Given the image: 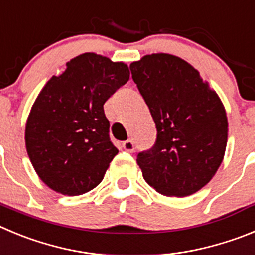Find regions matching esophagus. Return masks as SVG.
<instances>
[{"mask_svg":"<svg viewBox=\"0 0 255 255\" xmlns=\"http://www.w3.org/2000/svg\"><path fill=\"white\" fill-rule=\"evenodd\" d=\"M122 146L127 152H133V151H134V143H133L132 139H127V141H125L122 143Z\"/></svg>","mask_w":255,"mask_h":255,"instance_id":"1","label":"esophagus"}]
</instances>
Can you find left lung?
Masks as SVG:
<instances>
[{"label": "left lung", "mask_w": 255, "mask_h": 255, "mask_svg": "<svg viewBox=\"0 0 255 255\" xmlns=\"http://www.w3.org/2000/svg\"><path fill=\"white\" fill-rule=\"evenodd\" d=\"M129 68L157 130L152 147L137 155L143 179L165 196L196 193L224 159L228 118L221 100L179 57L148 54Z\"/></svg>", "instance_id": "left-lung-1"}]
</instances>
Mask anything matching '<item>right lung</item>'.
<instances>
[{"instance_id":"add662e5","label":"right lung","mask_w":255,"mask_h":255,"mask_svg":"<svg viewBox=\"0 0 255 255\" xmlns=\"http://www.w3.org/2000/svg\"><path fill=\"white\" fill-rule=\"evenodd\" d=\"M128 79L122 62L84 53L45 84L27 118L25 143L36 174L50 189L80 196L102 182L118 153L104 104Z\"/></svg>"}]
</instances>
